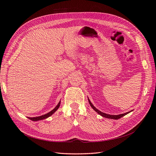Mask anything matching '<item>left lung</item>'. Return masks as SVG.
<instances>
[{"mask_svg":"<svg viewBox=\"0 0 156 156\" xmlns=\"http://www.w3.org/2000/svg\"><path fill=\"white\" fill-rule=\"evenodd\" d=\"M88 101H89L90 105V106L92 107V108H93V109H94V111H95L96 112H97L99 115H101V116H102L103 117L107 118V119H111L118 120V119H120V118H122V116H125L126 115L128 114L129 112H126V113H124V114H121V115H111L105 114V113H104V112H101L100 111H99L98 109H97V108L92 105V103L90 102V101L89 99H88Z\"/></svg>","mask_w":156,"mask_h":156,"instance_id":"1","label":"left lung"}]
</instances>
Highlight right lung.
<instances>
[{"label": "right lung", "mask_w": 156, "mask_h": 156, "mask_svg": "<svg viewBox=\"0 0 156 156\" xmlns=\"http://www.w3.org/2000/svg\"><path fill=\"white\" fill-rule=\"evenodd\" d=\"M60 101L58 103V105H56V107L54 108V109H53L51 111H50L49 112L47 113V114L44 115H42V116H37V117H33V118H30V117H29V119L30 120H32V121H37V120H43V119H47V118H48L49 116H51L52 115H53V113H54L56 110L58 109V107H60Z\"/></svg>", "instance_id": "1"}]
</instances>
